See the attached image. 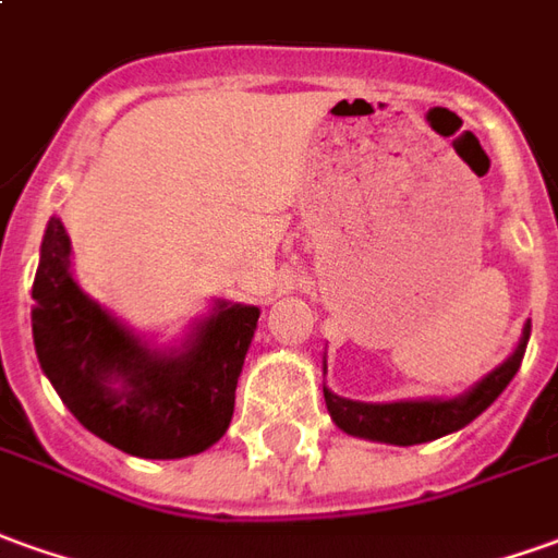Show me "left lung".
Instances as JSON below:
<instances>
[{
    "label": "left lung",
    "mask_w": 558,
    "mask_h": 558,
    "mask_svg": "<svg viewBox=\"0 0 558 558\" xmlns=\"http://www.w3.org/2000/svg\"><path fill=\"white\" fill-rule=\"evenodd\" d=\"M532 337V322H525L517 349L507 355L492 374L480 379L477 386L459 395V398H418V401H391V403H364L340 398L325 386V403L340 432L376 444H395V447H413V444H428L444 434L464 428L468 422L492 407V401L510 386L517 376L525 355V345ZM328 371V364H325Z\"/></svg>",
    "instance_id": "obj_1"
}]
</instances>
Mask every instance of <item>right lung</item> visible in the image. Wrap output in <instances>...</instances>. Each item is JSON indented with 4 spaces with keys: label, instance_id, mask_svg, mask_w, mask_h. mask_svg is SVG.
Wrapping results in <instances>:
<instances>
[{
    "label": "right lung",
    "instance_id": "1",
    "mask_svg": "<svg viewBox=\"0 0 558 558\" xmlns=\"http://www.w3.org/2000/svg\"><path fill=\"white\" fill-rule=\"evenodd\" d=\"M33 301L41 374L99 440L140 459H184L225 437L257 306L215 301L182 345L157 349L78 286L60 218L45 228Z\"/></svg>",
    "mask_w": 558,
    "mask_h": 558
}]
</instances>
